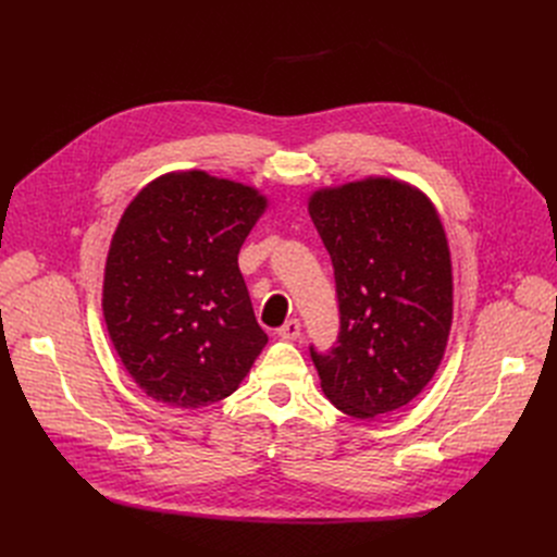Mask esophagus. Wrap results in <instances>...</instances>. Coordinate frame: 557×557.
Segmentation results:
<instances>
[{
  "mask_svg": "<svg viewBox=\"0 0 557 557\" xmlns=\"http://www.w3.org/2000/svg\"><path fill=\"white\" fill-rule=\"evenodd\" d=\"M277 334L282 336V338H286V341H296L300 334H302V325H300V320H296V318H290V320H286V323L277 330Z\"/></svg>",
  "mask_w": 557,
  "mask_h": 557,
  "instance_id": "1",
  "label": "esophagus"
}]
</instances>
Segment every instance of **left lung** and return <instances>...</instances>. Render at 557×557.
<instances>
[{
    "mask_svg": "<svg viewBox=\"0 0 557 557\" xmlns=\"http://www.w3.org/2000/svg\"><path fill=\"white\" fill-rule=\"evenodd\" d=\"M336 277L338 345L311 359L327 399L374 420L416 399L443 363L454 320L449 242L416 185L368 175L309 196Z\"/></svg>",
    "mask_w": 557,
    "mask_h": 557,
    "instance_id": "left-lung-1",
    "label": "left lung"
}]
</instances>
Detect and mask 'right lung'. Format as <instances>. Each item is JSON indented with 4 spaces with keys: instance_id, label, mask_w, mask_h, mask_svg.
Wrapping results in <instances>:
<instances>
[{
    "instance_id": "add662e5",
    "label": "right lung",
    "mask_w": 557,
    "mask_h": 557,
    "mask_svg": "<svg viewBox=\"0 0 557 557\" xmlns=\"http://www.w3.org/2000/svg\"><path fill=\"white\" fill-rule=\"evenodd\" d=\"M267 208L257 187L189 169L158 175L116 223L103 320L126 372L156 401L202 408L232 395L269 343L239 271Z\"/></svg>"
}]
</instances>
